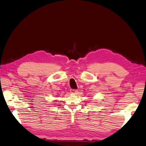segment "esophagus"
<instances>
[{
	"instance_id": "1",
	"label": "esophagus",
	"mask_w": 146,
	"mask_h": 146,
	"mask_svg": "<svg viewBox=\"0 0 146 146\" xmlns=\"http://www.w3.org/2000/svg\"><path fill=\"white\" fill-rule=\"evenodd\" d=\"M70 92L72 93V94H75L78 92V91L76 90V89H70Z\"/></svg>"
}]
</instances>
